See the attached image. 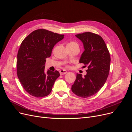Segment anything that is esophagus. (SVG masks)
I'll use <instances>...</instances> for the list:
<instances>
[{"instance_id":"obj_1","label":"esophagus","mask_w":132,"mask_h":132,"mask_svg":"<svg viewBox=\"0 0 132 132\" xmlns=\"http://www.w3.org/2000/svg\"><path fill=\"white\" fill-rule=\"evenodd\" d=\"M60 74L61 75H64L65 74H66L67 73V71L66 70H61L60 71Z\"/></svg>"}]
</instances>
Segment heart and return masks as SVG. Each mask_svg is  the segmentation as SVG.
<instances>
[{
  "instance_id": "heart-1",
  "label": "heart",
  "mask_w": 132,
  "mask_h": 132,
  "mask_svg": "<svg viewBox=\"0 0 132 132\" xmlns=\"http://www.w3.org/2000/svg\"><path fill=\"white\" fill-rule=\"evenodd\" d=\"M67 45H68V46H78L79 47V45H78V44L75 42H74V41H72V42H71L68 43Z\"/></svg>"
}]
</instances>
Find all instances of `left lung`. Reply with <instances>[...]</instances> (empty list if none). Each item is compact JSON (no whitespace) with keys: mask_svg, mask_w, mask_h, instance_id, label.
<instances>
[{"mask_svg":"<svg viewBox=\"0 0 132 132\" xmlns=\"http://www.w3.org/2000/svg\"><path fill=\"white\" fill-rule=\"evenodd\" d=\"M75 36L82 42L85 50L79 62L87 65L88 69L84 77L77 73L72 91L81 97L86 98L96 94L105 84L111 58L105 42L98 35L86 32Z\"/></svg>","mask_w":132,"mask_h":132,"instance_id":"8db88e82","label":"left lung"}]
</instances>
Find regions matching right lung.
Masks as SVG:
<instances>
[{
    "mask_svg": "<svg viewBox=\"0 0 132 132\" xmlns=\"http://www.w3.org/2000/svg\"><path fill=\"white\" fill-rule=\"evenodd\" d=\"M64 36L40 29L32 31L22 41L17 55V74L22 87L30 95L42 97L51 93L60 73L48 70L45 73V59L51 56L53 47Z\"/></svg>",
    "mask_w": 132,
    "mask_h": 132,
    "instance_id": "obj_1",
    "label": "right lung"
}]
</instances>
